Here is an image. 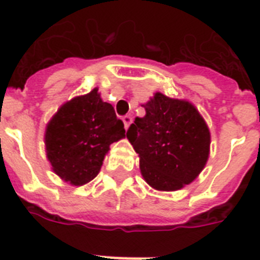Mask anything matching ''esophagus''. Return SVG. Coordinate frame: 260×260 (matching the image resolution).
<instances>
[{"label": "esophagus", "instance_id": "esophagus-1", "mask_svg": "<svg viewBox=\"0 0 260 260\" xmlns=\"http://www.w3.org/2000/svg\"><path fill=\"white\" fill-rule=\"evenodd\" d=\"M123 123H124V128H125V129H128L131 125V123H132V117H131V116H124Z\"/></svg>", "mask_w": 260, "mask_h": 260}]
</instances>
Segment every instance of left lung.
<instances>
[{
	"label": "left lung",
	"instance_id": "8db88e82",
	"mask_svg": "<svg viewBox=\"0 0 260 260\" xmlns=\"http://www.w3.org/2000/svg\"><path fill=\"white\" fill-rule=\"evenodd\" d=\"M136 117L126 139L140 157V172L152 188L178 191L195 180L210 156L208 125L187 100L156 92Z\"/></svg>",
	"mask_w": 260,
	"mask_h": 260
}]
</instances>
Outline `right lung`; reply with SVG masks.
Listing matches in <instances>:
<instances>
[{"label":"right lung","mask_w":260,"mask_h":260,"mask_svg":"<svg viewBox=\"0 0 260 260\" xmlns=\"http://www.w3.org/2000/svg\"><path fill=\"white\" fill-rule=\"evenodd\" d=\"M123 137V121L94 88L61 105L46 124V157L57 176L79 187L96 178L109 145Z\"/></svg>","instance_id":"1"}]
</instances>
